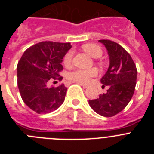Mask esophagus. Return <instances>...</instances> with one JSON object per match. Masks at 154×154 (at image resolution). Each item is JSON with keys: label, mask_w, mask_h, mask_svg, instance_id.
I'll return each instance as SVG.
<instances>
[{"label": "esophagus", "mask_w": 154, "mask_h": 154, "mask_svg": "<svg viewBox=\"0 0 154 154\" xmlns=\"http://www.w3.org/2000/svg\"><path fill=\"white\" fill-rule=\"evenodd\" d=\"M79 84L80 85H82V86L83 87V88H85V89H86V88H88V87H89V85H86V84L81 83V82H79Z\"/></svg>", "instance_id": "1"}]
</instances>
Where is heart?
Wrapping results in <instances>:
<instances>
[{
  "label": "heart",
  "mask_w": 154,
  "mask_h": 154,
  "mask_svg": "<svg viewBox=\"0 0 154 154\" xmlns=\"http://www.w3.org/2000/svg\"><path fill=\"white\" fill-rule=\"evenodd\" d=\"M82 49L89 55L95 58H99L103 54L102 48L98 45L88 43L82 45ZM72 59V51H69L64 57V64L70 65ZM98 71L96 69H76L68 74V79L73 82H78L81 83H87L90 81L91 78L97 75Z\"/></svg>",
  "instance_id": "heart-1"
}]
</instances>
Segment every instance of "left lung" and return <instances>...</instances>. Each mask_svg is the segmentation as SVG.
I'll use <instances>...</instances> for the list:
<instances>
[{
	"instance_id": "1",
	"label": "left lung",
	"mask_w": 154,
	"mask_h": 154,
	"mask_svg": "<svg viewBox=\"0 0 154 154\" xmlns=\"http://www.w3.org/2000/svg\"><path fill=\"white\" fill-rule=\"evenodd\" d=\"M108 51L109 66L102 77L103 88L107 92L97 99L89 100L91 108L99 115L111 117L124 109L131 100L137 84V70L131 56L116 42L99 40Z\"/></svg>"
}]
</instances>
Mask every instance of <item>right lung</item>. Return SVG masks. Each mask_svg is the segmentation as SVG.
I'll use <instances>...</instances> for the list:
<instances>
[{
  "label": "right lung",
  "instance_id": "obj_1",
  "mask_svg": "<svg viewBox=\"0 0 154 154\" xmlns=\"http://www.w3.org/2000/svg\"><path fill=\"white\" fill-rule=\"evenodd\" d=\"M72 48L70 43L39 42L28 48L17 63V86L23 101L38 114L56 110L65 100L64 84L48 87L50 79H62L63 57Z\"/></svg>",
  "mask_w": 154,
  "mask_h": 154
}]
</instances>
